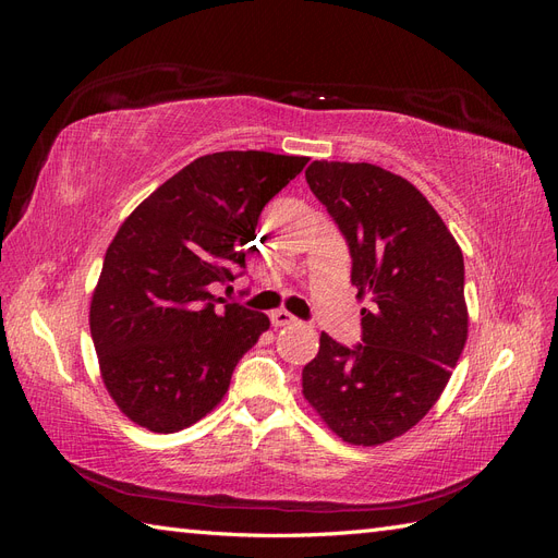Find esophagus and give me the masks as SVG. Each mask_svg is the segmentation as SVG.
<instances>
[{
  "instance_id": "34e87169",
  "label": "esophagus",
  "mask_w": 558,
  "mask_h": 558,
  "mask_svg": "<svg viewBox=\"0 0 558 558\" xmlns=\"http://www.w3.org/2000/svg\"><path fill=\"white\" fill-rule=\"evenodd\" d=\"M269 320H272V326H275V328H281V326H291V324H295L298 318H295L291 312L277 310V312L269 314Z\"/></svg>"
}]
</instances>
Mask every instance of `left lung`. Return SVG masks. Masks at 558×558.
<instances>
[{"instance_id": "8db88e82", "label": "left lung", "mask_w": 558, "mask_h": 558, "mask_svg": "<svg viewBox=\"0 0 558 558\" xmlns=\"http://www.w3.org/2000/svg\"><path fill=\"white\" fill-rule=\"evenodd\" d=\"M307 183L344 234L361 342L320 332L302 393L349 445L408 433L440 398L468 340L463 253L414 185L369 162L314 160Z\"/></svg>"}]
</instances>
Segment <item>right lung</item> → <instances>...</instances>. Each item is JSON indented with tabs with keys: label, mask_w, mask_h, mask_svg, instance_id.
<instances>
[{
	"label": "right lung",
	"mask_w": 558,
	"mask_h": 558,
	"mask_svg": "<svg viewBox=\"0 0 558 558\" xmlns=\"http://www.w3.org/2000/svg\"><path fill=\"white\" fill-rule=\"evenodd\" d=\"M307 160L267 150L202 156L116 232L90 302V335L109 396L137 426L177 433L207 416L269 328L263 312L216 289L246 267L263 207Z\"/></svg>",
	"instance_id": "obj_1"
}]
</instances>
